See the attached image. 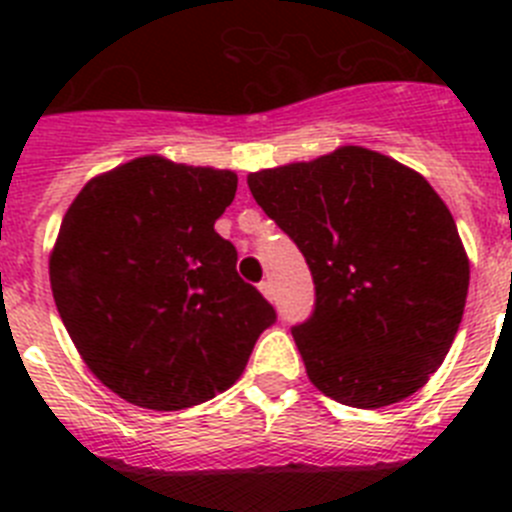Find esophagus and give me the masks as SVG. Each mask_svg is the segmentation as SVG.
Listing matches in <instances>:
<instances>
[{"label":"esophagus","instance_id":"obj_1","mask_svg":"<svg viewBox=\"0 0 512 512\" xmlns=\"http://www.w3.org/2000/svg\"><path fill=\"white\" fill-rule=\"evenodd\" d=\"M259 289H261V295H264L266 300H269V302L274 300V284H271V282H261Z\"/></svg>","mask_w":512,"mask_h":512}]
</instances>
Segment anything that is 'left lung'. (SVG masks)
I'll use <instances>...</instances> for the list:
<instances>
[{
    "label": "left lung",
    "mask_w": 512,
    "mask_h": 512,
    "mask_svg": "<svg viewBox=\"0 0 512 512\" xmlns=\"http://www.w3.org/2000/svg\"><path fill=\"white\" fill-rule=\"evenodd\" d=\"M248 189L312 271L315 312L292 328L310 382L361 410L418 392L449 354L469 289L436 189L364 146L253 171Z\"/></svg>",
    "instance_id": "left-lung-1"
}]
</instances>
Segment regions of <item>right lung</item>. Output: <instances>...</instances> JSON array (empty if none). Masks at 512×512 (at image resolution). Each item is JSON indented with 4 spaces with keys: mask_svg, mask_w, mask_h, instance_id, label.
I'll return each instance as SVG.
<instances>
[{
    "mask_svg": "<svg viewBox=\"0 0 512 512\" xmlns=\"http://www.w3.org/2000/svg\"><path fill=\"white\" fill-rule=\"evenodd\" d=\"M235 189V171L153 153L89 179L63 215L48 261L58 315L89 372L138 408L233 387L277 320L215 233Z\"/></svg>",
    "mask_w": 512,
    "mask_h": 512,
    "instance_id": "obj_1",
    "label": "right lung"
}]
</instances>
